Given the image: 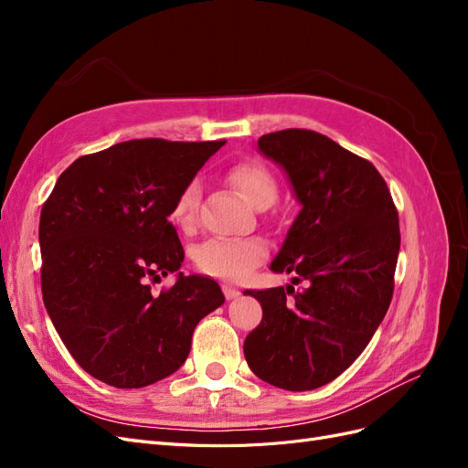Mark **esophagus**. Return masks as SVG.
<instances>
[{"label":"esophagus","instance_id":"esophagus-1","mask_svg":"<svg viewBox=\"0 0 468 468\" xmlns=\"http://www.w3.org/2000/svg\"><path fill=\"white\" fill-rule=\"evenodd\" d=\"M222 292L226 296V301H234V299H238V296H239V291L234 289V287H229V285L222 287Z\"/></svg>","mask_w":468,"mask_h":468}]
</instances>
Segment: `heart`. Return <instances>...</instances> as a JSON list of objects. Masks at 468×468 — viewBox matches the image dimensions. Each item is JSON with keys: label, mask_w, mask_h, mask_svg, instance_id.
<instances>
[{"label": "heart", "mask_w": 468, "mask_h": 468, "mask_svg": "<svg viewBox=\"0 0 468 468\" xmlns=\"http://www.w3.org/2000/svg\"><path fill=\"white\" fill-rule=\"evenodd\" d=\"M229 181L244 195V199L260 210L271 207L279 186L271 169L260 160H242L229 169ZM201 181L189 179L169 210V218L181 232L191 234L199 220ZM267 258V244L261 238H210L195 250L193 260L199 271L210 277L238 281L248 277Z\"/></svg>", "instance_id": "obj_1"}]
</instances>
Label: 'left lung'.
Returning a JSON list of instances; mask_svg holds the SVG:
<instances>
[{
    "mask_svg": "<svg viewBox=\"0 0 468 468\" xmlns=\"http://www.w3.org/2000/svg\"><path fill=\"white\" fill-rule=\"evenodd\" d=\"M258 146L285 169L303 205L287 232L275 273L292 285L246 291L263 318L244 342L253 375L285 390L328 385L371 342L392 301L400 229L377 167L306 129L263 134Z\"/></svg>",
    "mask_w": 468,
    "mask_h": 468,
    "instance_id": "8db88e82",
    "label": "left lung"
}]
</instances>
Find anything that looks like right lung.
Returning <instances> with one entry per match:
<instances>
[{"label":"right lung","mask_w":468,"mask_h":468,"mask_svg":"<svg viewBox=\"0 0 468 468\" xmlns=\"http://www.w3.org/2000/svg\"><path fill=\"white\" fill-rule=\"evenodd\" d=\"M224 140L140 138L78 158L42 205V301L83 371L117 388L154 385L186 363L195 325L224 303L215 279L177 275L186 251L169 210Z\"/></svg>","instance_id":"right-lung-1"}]
</instances>
